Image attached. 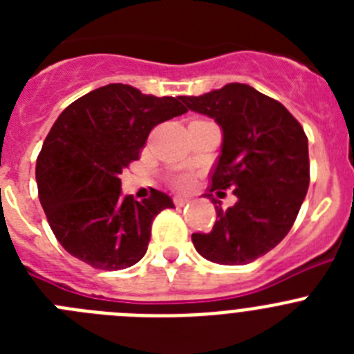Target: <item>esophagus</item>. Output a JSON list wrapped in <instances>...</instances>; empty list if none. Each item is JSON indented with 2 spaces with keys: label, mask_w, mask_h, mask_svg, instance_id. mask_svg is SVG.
Here are the masks:
<instances>
[{
  "label": "esophagus",
  "mask_w": 354,
  "mask_h": 354,
  "mask_svg": "<svg viewBox=\"0 0 354 354\" xmlns=\"http://www.w3.org/2000/svg\"><path fill=\"white\" fill-rule=\"evenodd\" d=\"M187 202H189V198H184V196H175L174 198V204L177 205V207H184Z\"/></svg>",
  "instance_id": "obj_1"
}]
</instances>
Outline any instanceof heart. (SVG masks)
Listing matches in <instances>:
<instances>
[{"label":"heart","mask_w":354,"mask_h":354,"mask_svg":"<svg viewBox=\"0 0 354 354\" xmlns=\"http://www.w3.org/2000/svg\"><path fill=\"white\" fill-rule=\"evenodd\" d=\"M175 184H177L179 187H187L189 179H187V177H177V179H175Z\"/></svg>","instance_id":"obj_1"}]
</instances>
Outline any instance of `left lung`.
Masks as SVG:
<instances>
[{"mask_svg":"<svg viewBox=\"0 0 354 354\" xmlns=\"http://www.w3.org/2000/svg\"><path fill=\"white\" fill-rule=\"evenodd\" d=\"M180 101L220 126L223 140L211 192L232 187L237 196L227 211L212 198L220 204L214 227L193 234V245L216 264H248L287 236L305 200L310 183L305 131L286 106L245 83Z\"/></svg>","mask_w":354,"mask_h":354,"instance_id":"8db88e82","label":"left lung"}]
</instances>
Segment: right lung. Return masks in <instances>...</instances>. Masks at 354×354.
<instances>
[{
    "label": "right lung",
    "mask_w": 354,
    "mask_h": 354,
    "mask_svg": "<svg viewBox=\"0 0 354 354\" xmlns=\"http://www.w3.org/2000/svg\"><path fill=\"white\" fill-rule=\"evenodd\" d=\"M175 97L111 83L62 111L37 159L39 198L58 243L97 270H126L145 255L156 214L174 207L154 189L136 202L120 174L138 159L152 127L186 113Z\"/></svg>",
    "instance_id": "add662e5"
}]
</instances>
